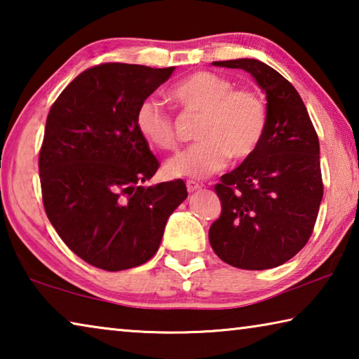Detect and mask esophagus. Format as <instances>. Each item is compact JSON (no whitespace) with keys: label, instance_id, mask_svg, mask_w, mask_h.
Segmentation results:
<instances>
[{"label":"esophagus","instance_id":"obj_1","mask_svg":"<svg viewBox=\"0 0 359 359\" xmlns=\"http://www.w3.org/2000/svg\"><path fill=\"white\" fill-rule=\"evenodd\" d=\"M199 188H201V185H199L198 182H193V180H188V182H187V190L190 191V193L198 191Z\"/></svg>","mask_w":359,"mask_h":359}]
</instances>
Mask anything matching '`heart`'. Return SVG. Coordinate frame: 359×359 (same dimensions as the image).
Here are the masks:
<instances>
[{
    "mask_svg": "<svg viewBox=\"0 0 359 359\" xmlns=\"http://www.w3.org/2000/svg\"><path fill=\"white\" fill-rule=\"evenodd\" d=\"M172 100L185 114H199L198 144L166 163L171 177L205 179L234 160H247L259 149L267 128L263 98L250 88H234L229 79L215 72L198 71L171 88ZM139 135L160 150L177 145L172 115L156 98L142 100L135 114Z\"/></svg>",
    "mask_w": 359,
    "mask_h": 359,
    "instance_id": "heart-1",
    "label": "heart"
}]
</instances>
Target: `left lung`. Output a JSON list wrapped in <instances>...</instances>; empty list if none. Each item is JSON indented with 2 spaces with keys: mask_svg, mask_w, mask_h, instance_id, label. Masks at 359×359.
Wrapping results in <instances>:
<instances>
[{
  "mask_svg": "<svg viewBox=\"0 0 359 359\" xmlns=\"http://www.w3.org/2000/svg\"><path fill=\"white\" fill-rule=\"evenodd\" d=\"M212 65L250 72L266 93L267 128L259 149L215 185L222 214L209 242L231 266L271 269L307 244L317 222L323 198L317 131L299 93L271 66L253 58Z\"/></svg>",
  "mask_w": 359,
  "mask_h": 359,
  "instance_id": "obj_1",
  "label": "left lung"
}]
</instances>
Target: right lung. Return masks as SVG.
<instances>
[{
	"mask_svg": "<svg viewBox=\"0 0 359 359\" xmlns=\"http://www.w3.org/2000/svg\"><path fill=\"white\" fill-rule=\"evenodd\" d=\"M175 68L102 63L81 72L47 115L39 179L48 220L77 257L104 271L154 257L184 180L142 187L160 168L135 114Z\"/></svg>",
	"mask_w": 359,
	"mask_h": 359,
	"instance_id": "right-lung-1",
	"label": "right lung"
}]
</instances>
